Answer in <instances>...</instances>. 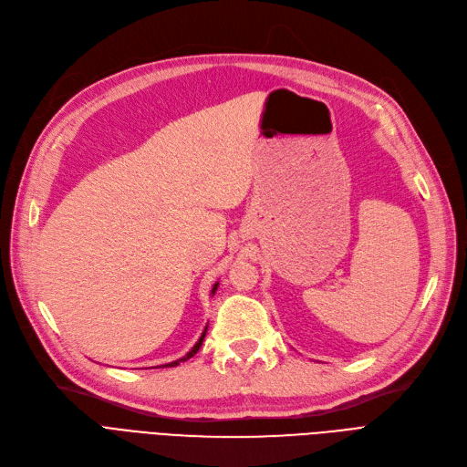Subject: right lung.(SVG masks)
I'll return each instance as SVG.
<instances>
[{"instance_id": "right-lung-1", "label": "right lung", "mask_w": 467, "mask_h": 467, "mask_svg": "<svg viewBox=\"0 0 467 467\" xmlns=\"http://www.w3.org/2000/svg\"><path fill=\"white\" fill-rule=\"evenodd\" d=\"M216 288H218V281L214 283V286H213V291H211V295H214L216 293ZM205 335H207V327H205V330H203V335L199 337V340L195 342V346L184 355V358H181V359H176V361H172V363H167V365H161V367H176V365H181V363H184V361H188L190 358H193V355L199 351V348H202V344H203V338H205Z\"/></svg>"}]
</instances>
